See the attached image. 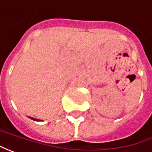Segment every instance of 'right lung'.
Listing matches in <instances>:
<instances>
[{
    "mask_svg": "<svg viewBox=\"0 0 152 152\" xmlns=\"http://www.w3.org/2000/svg\"><path fill=\"white\" fill-rule=\"evenodd\" d=\"M29 118H30V117H29ZM32 118V119H34V120H37V119H35V118Z\"/></svg>",
    "mask_w": 152,
    "mask_h": 152,
    "instance_id": "1",
    "label": "right lung"
}]
</instances>
